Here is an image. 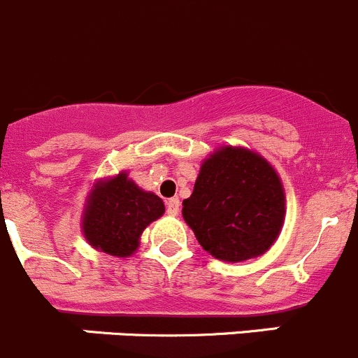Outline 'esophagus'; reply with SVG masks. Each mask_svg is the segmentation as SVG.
<instances>
[{"instance_id": "1", "label": "esophagus", "mask_w": 358, "mask_h": 358, "mask_svg": "<svg viewBox=\"0 0 358 358\" xmlns=\"http://www.w3.org/2000/svg\"><path fill=\"white\" fill-rule=\"evenodd\" d=\"M165 206H166V213H169L170 216H177V214H179L181 202H179V199H169L165 202Z\"/></svg>"}]
</instances>
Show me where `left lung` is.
I'll return each instance as SVG.
<instances>
[{
  "label": "left lung",
  "instance_id": "8db88e82",
  "mask_svg": "<svg viewBox=\"0 0 358 358\" xmlns=\"http://www.w3.org/2000/svg\"><path fill=\"white\" fill-rule=\"evenodd\" d=\"M285 189L274 166L246 148L223 145L200 166L182 217L200 246L223 262L264 255L285 221Z\"/></svg>",
  "mask_w": 358,
  "mask_h": 358
}]
</instances>
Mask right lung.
<instances>
[{
  "instance_id": "add662e5",
  "label": "right lung",
  "mask_w": 358,
  "mask_h": 358,
  "mask_svg": "<svg viewBox=\"0 0 358 358\" xmlns=\"http://www.w3.org/2000/svg\"><path fill=\"white\" fill-rule=\"evenodd\" d=\"M165 213L158 195L144 192L128 173L101 179L91 189L83 214V234L87 243L112 257H131L142 232Z\"/></svg>"
}]
</instances>
